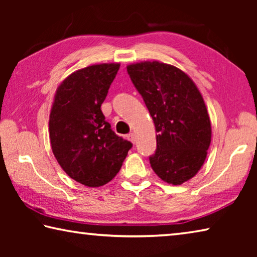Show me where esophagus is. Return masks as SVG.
<instances>
[{"mask_svg":"<svg viewBox=\"0 0 257 257\" xmlns=\"http://www.w3.org/2000/svg\"><path fill=\"white\" fill-rule=\"evenodd\" d=\"M128 139H129L130 142L134 143V144H135V143H136V135H135L134 133L129 134V135H128Z\"/></svg>","mask_w":257,"mask_h":257,"instance_id":"obj_1","label":"esophagus"}]
</instances>
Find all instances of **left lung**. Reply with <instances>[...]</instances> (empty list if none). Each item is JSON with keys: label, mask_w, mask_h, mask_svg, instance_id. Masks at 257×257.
I'll list each match as a JSON object with an SVG mask.
<instances>
[{"label": "left lung", "mask_w": 257, "mask_h": 257, "mask_svg": "<svg viewBox=\"0 0 257 257\" xmlns=\"http://www.w3.org/2000/svg\"><path fill=\"white\" fill-rule=\"evenodd\" d=\"M127 71L158 133L152 169L168 184H184L201 170L211 144V121L202 94L186 72L171 64L143 61L129 64Z\"/></svg>", "instance_id": "1"}]
</instances>
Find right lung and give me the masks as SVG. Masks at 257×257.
<instances>
[{
  "label": "right lung",
  "instance_id": "obj_1",
  "mask_svg": "<svg viewBox=\"0 0 257 257\" xmlns=\"http://www.w3.org/2000/svg\"><path fill=\"white\" fill-rule=\"evenodd\" d=\"M119 63L93 64L61 82L52 104V152L67 175L87 187L111 181L133 144L119 137L101 110Z\"/></svg>",
  "mask_w": 257,
  "mask_h": 257
}]
</instances>
